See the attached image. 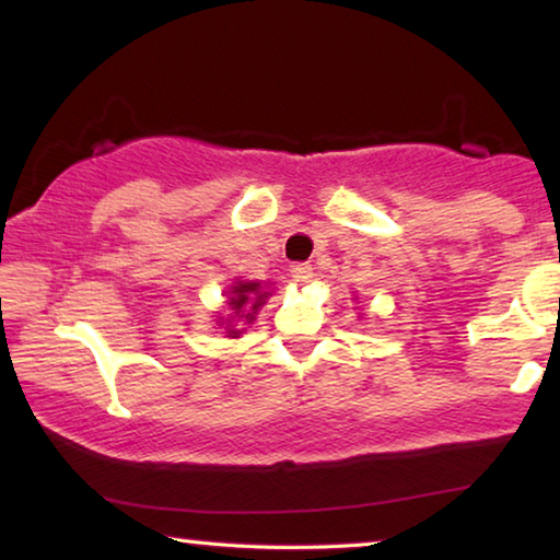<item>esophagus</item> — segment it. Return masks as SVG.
Instances as JSON below:
<instances>
[{"instance_id":"esophagus-1","label":"esophagus","mask_w":560,"mask_h":560,"mask_svg":"<svg viewBox=\"0 0 560 560\" xmlns=\"http://www.w3.org/2000/svg\"><path fill=\"white\" fill-rule=\"evenodd\" d=\"M290 278L298 282V285H307L310 280H313V268H310L307 262H298V265H292L290 268Z\"/></svg>"}]
</instances>
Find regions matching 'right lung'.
Instances as JSON below:
<instances>
[{
    "label": "right lung",
    "instance_id": "obj_1",
    "mask_svg": "<svg viewBox=\"0 0 560 560\" xmlns=\"http://www.w3.org/2000/svg\"><path fill=\"white\" fill-rule=\"evenodd\" d=\"M228 295V317H218L220 328H225V338H240L245 332V325L255 323L257 310L265 305V300L272 295L270 282L262 280H240L235 278V282L225 290Z\"/></svg>",
    "mask_w": 560,
    "mask_h": 560
}]
</instances>
